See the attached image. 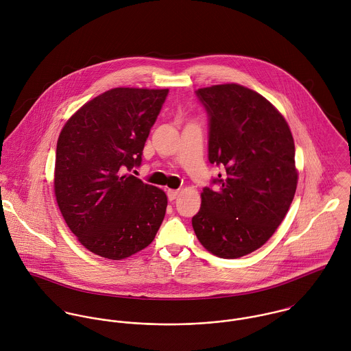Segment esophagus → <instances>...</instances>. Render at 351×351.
Wrapping results in <instances>:
<instances>
[{"label": "esophagus", "instance_id": "obj_1", "mask_svg": "<svg viewBox=\"0 0 351 351\" xmlns=\"http://www.w3.org/2000/svg\"><path fill=\"white\" fill-rule=\"evenodd\" d=\"M178 195H180V191H173V189L167 191V199H169V201L176 200Z\"/></svg>", "mask_w": 351, "mask_h": 351}]
</instances>
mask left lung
Returning <instances> with one entry per match:
<instances>
[{
  "mask_svg": "<svg viewBox=\"0 0 351 351\" xmlns=\"http://www.w3.org/2000/svg\"><path fill=\"white\" fill-rule=\"evenodd\" d=\"M208 113V159L223 173L205 186L192 219L201 245L234 259L263 246L284 220L298 186L295 142L284 116L237 84L196 90Z\"/></svg>",
  "mask_w": 351,
  "mask_h": 351,
  "instance_id": "8db88e82",
  "label": "left lung"
}]
</instances>
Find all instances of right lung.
Returning <instances> with one entry per match:
<instances>
[{
	"label": "right lung",
	"instance_id": "right-lung-1",
	"mask_svg": "<svg viewBox=\"0 0 351 351\" xmlns=\"http://www.w3.org/2000/svg\"><path fill=\"white\" fill-rule=\"evenodd\" d=\"M169 89L116 88L86 102L60 131L53 191L82 246L124 259L154 241L166 213L163 191L125 170L142 163Z\"/></svg>",
	"mask_w": 351,
	"mask_h": 351
}]
</instances>
